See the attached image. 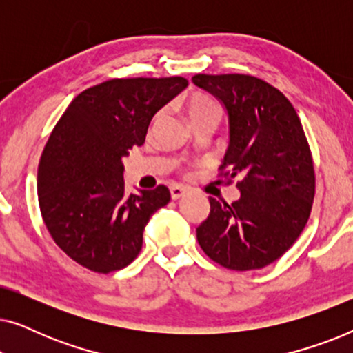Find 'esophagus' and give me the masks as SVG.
Wrapping results in <instances>:
<instances>
[{
  "label": "esophagus",
  "instance_id": "1",
  "mask_svg": "<svg viewBox=\"0 0 353 353\" xmlns=\"http://www.w3.org/2000/svg\"><path fill=\"white\" fill-rule=\"evenodd\" d=\"M170 194H172V199H180V197L186 194V190H185V188L175 185V186L170 188Z\"/></svg>",
  "mask_w": 353,
  "mask_h": 353
}]
</instances>
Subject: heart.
Wrapping results in <instances>:
<instances>
[{"label": "heart", "mask_w": 353, "mask_h": 353, "mask_svg": "<svg viewBox=\"0 0 353 353\" xmlns=\"http://www.w3.org/2000/svg\"><path fill=\"white\" fill-rule=\"evenodd\" d=\"M186 112L190 120L199 119V117H207V115H215L219 117V108L212 101L209 96L196 93L192 94L186 103Z\"/></svg>", "instance_id": "1"}]
</instances>
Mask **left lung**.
Instances as JSON below:
<instances>
[{"instance_id": "left-lung-1", "label": "left lung", "mask_w": 353, "mask_h": 353, "mask_svg": "<svg viewBox=\"0 0 353 353\" xmlns=\"http://www.w3.org/2000/svg\"><path fill=\"white\" fill-rule=\"evenodd\" d=\"M228 112L230 143L220 168L238 201L209 197L197 243L221 267L248 272L278 260L305 228L315 197V170L301 119L281 91L252 75L192 77Z\"/></svg>"}]
</instances>
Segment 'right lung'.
Returning <instances> with one entry per match:
<instances>
[{"mask_svg": "<svg viewBox=\"0 0 353 353\" xmlns=\"http://www.w3.org/2000/svg\"><path fill=\"white\" fill-rule=\"evenodd\" d=\"M186 86L183 77L103 81L81 91L51 132L38 165V204L51 238L81 267L110 273L138 257L144 226L170 191L159 185L127 194L122 159Z\"/></svg>", "mask_w": 353, "mask_h": 353, "instance_id": "right-lung-1", "label": "right lung"}]
</instances>
